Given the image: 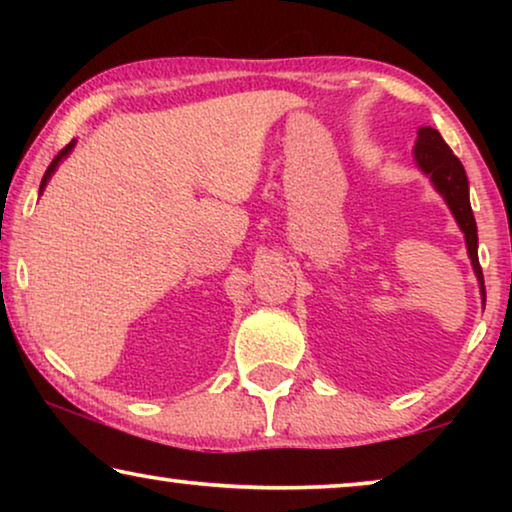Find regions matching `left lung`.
Here are the masks:
<instances>
[{"label":"left lung","instance_id":"left-lung-1","mask_svg":"<svg viewBox=\"0 0 512 512\" xmlns=\"http://www.w3.org/2000/svg\"><path fill=\"white\" fill-rule=\"evenodd\" d=\"M415 160L438 188L447 205H450L454 219H457L459 228L466 235L468 256H471L473 270L478 275L480 291L485 296V279H482V268L478 261V226H475V216L471 209V200H468V179L461 160L454 156L445 139L440 137L438 130L433 128H419L417 146H415Z\"/></svg>","mask_w":512,"mask_h":512}]
</instances>
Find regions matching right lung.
<instances>
[{
    "label": "right lung",
    "instance_id": "1",
    "mask_svg": "<svg viewBox=\"0 0 512 512\" xmlns=\"http://www.w3.org/2000/svg\"><path fill=\"white\" fill-rule=\"evenodd\" d=\"M74 144H76V142H74V139H72V142H69V144L65 146V149H62V151L58 153V156H55V158H53V163H51V165H48V170H46V174H44V179H41V186H39V188H41V191H44L46 181H48V179H51V174L55 172V167H58V163H60V160H62V158H65V156H67V153L74 149Z\"/></svg>",
    "mask_w": 512,
    "mask_h": 512
}]
</instances>
